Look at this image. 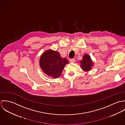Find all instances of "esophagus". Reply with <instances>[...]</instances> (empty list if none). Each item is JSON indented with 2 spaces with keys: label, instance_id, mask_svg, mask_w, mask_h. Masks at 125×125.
Here are the masks:
<instances>
[{
  "label": "esophagus",
  "instance_id": "1",
  "mask_svg": "<svg viewBox=\"0 0 125 125\" xmlns=\"http://www.w3.org/2000/svg\"><path fill=\"white\" fill-rule=\"evenodd\" d=\"M69 61H70V62H71V63H73V62H75L74 59H70Z\"/></svg>",
  "mask_w": 125,
  "mask_h": 125
}]
</instances>
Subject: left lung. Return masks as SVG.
<instances>
[{
	"instance_id": "obj_1",
	"label": "left lung",
	"mask_w": 125,
	"mask_h": 125,
	"mask_svg": "<svg viewBox=\"0 0 125 125\" xmlns=\"http://www.w3.org/2000/svg\"><path fill=\"white\" fill-rule=\"evenodd\" d=\"M80 66L84 71L87 72L90 70L91 67L93 65V62L91 59L89 55L85 54L83 57L82 60L80 61Z\"/></svg>"
}]
</instances>
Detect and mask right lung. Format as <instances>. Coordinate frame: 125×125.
<instances>
[{
	"label": "right lung",
	"instance_id": "add662e5",
	"mask_svg": "<svg viewBox=\"0 0 125 125\" xmlns=\"http://www.w3.org/2000/svg\"><path fill=\"white\" fill-rule=\"evenodd\" d=\"M68 63L66 58H62L58 52L52 50L45 52L39 60L40 66L44 73L54 78L60 76Z\"/></svg>",
	"mask_w": 125,
	"mask_h": 125
}]
</instances>
